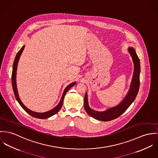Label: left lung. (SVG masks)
<instances>
[{"label":"left lung","instance_id":"1","mask_svg":"<svg viewBox=\"0 0 158 158\" xmlns=\"http://www.w3.org/2000/svg\"><path fill=\"white\" fill-rule=\"evenodd\" d=\"M129 52L130 53L131 56H132L134 65H135V70L134 74L131 84V87L130 88V91L125 97V98L123 100V102L119 105L111 108L106 111L103 112H98L92 109H91L88 104L87 94V93L84 97V108L88 114L93 117V118L101 121H110L113 119H116L119 116H120L123 113L127 108L132 104V102L135 101L140 86V60L137 56L135 49L132 47L128 49Z\"/></svg>","mask_w":158,"mask_h":158}]
</instances>
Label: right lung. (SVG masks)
Instances as JSON below:
<instances>
[{"instance_id":"obj_1","label":"right lung","mask_w":158,"mask_h":158,"mask_svg":"<svg viewBox=\"0 0 158 158\" xmlns=\"http://www.w3.org/2000/svg\"><path fill=\"white\" fill-rule=\"evenodd\" d=\"M25 47L23 46L22 47V48L17 53L14 63H13V71H12V76H11V82H12V86H13V91H14V94L15 96V98L16 99V100L18 101L19 104L20 105V106L22 107V108L27 112L30 115H31L33 117H35L36 118L38 119H47L48 118L51 116H52L54 114H56L62 108V104H63V102H64V96L66 94V93L69 90V89L70 88L72 87L73 85H74L76 84V82H73L70 84L69 86H67L66 88L65 89L64 93L62 94V98L59 103V104L57 105L55 108H54L52 110H50L48 111L45 112V113H37V112H35L31 110H30L29 109H28L25 105L22 104V102H21L19 95H18V89H17V87H16V70H17V67H18V61L19 59V57L21 55V54L22 53L23 49H24Z\"/></svg>"}]
</instances>
